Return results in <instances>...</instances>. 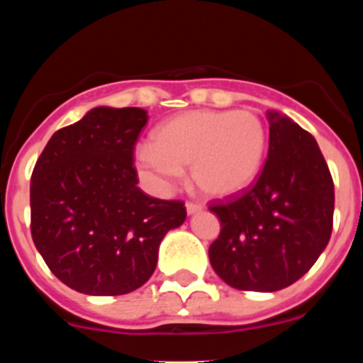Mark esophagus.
Here are the masks:
<instances>
[{
    "label": "esophagus",
    "instance_id": "34e87169",
    "mask_svg": "<svg viewBox=\"0 0 363 363\" xmlns=\"http://www.w3.org/2000/svg\"><path fill=\"white\" fill-rule=\"evenodd\" d=\"M202 205L200 203H195V202H186V211H188V214H196V212L202 211Z\"/></svg>",
    "mask_w": 363,
    "mask_h": 363
}]
</instances>
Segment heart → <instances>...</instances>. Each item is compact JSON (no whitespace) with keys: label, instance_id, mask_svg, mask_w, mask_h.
I'll list each match as a JSON object with an SVG mask.
<instances>
[{"label":"heart","instance_id":"heart-1","mask_svg":"<svg viewBox=\"0 0 363 363\" xmlns=\"http://www.w3.org/2000/svg\"><path fill=\"white\" fill-rule=\"evenodd\" d=\"M152 147L135 152L144 181L168 189L191 167L196 188L211 199H230L256 181L267 152V128L251 111H191L161 123Z\"/></svg>","mask_w":363,"mask_h":363}]
</instances>
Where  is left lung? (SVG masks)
I'll return each instance as SVG.
<instances>
[{
	"label": "left lung",
	"instance_id": "obj_1",
	"mask_svg": "<svg viewBox=\"0 0 363 363\" xmlns=\"http://www.w3.org/2000/svg\"><path fill=\"white\" fill-rule=\"evenodd\" d=\"M269 155L255 184L208 205L221 221L208 247L214 272L242 291H277L298 281L327 247L334 181L309 131L267 111Z\"/></svg>",
	"mask_w": 363,
	"mask_h": 363
}]
</instances>
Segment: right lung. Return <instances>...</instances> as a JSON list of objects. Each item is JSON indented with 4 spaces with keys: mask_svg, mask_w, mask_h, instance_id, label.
<instances>
[{
    "mask_svg": "<svg viewBox=\"0 0 363 363\" xmlns=\"http://www.w3.org/2000/svg\"><path fill=\"white\" fill-rule=\"evenodd\" d=\"M144 108L98 107L50 137L29 186L31 237L50 272L72 290L113 296L147 283L181 200L138 188L135 144Z\"/></svg>",
    "mask_w": 363,
    "mask_h": 363,
    "instance_id": "right-lung-1",
    "label": "right lung"
}]
</instances>
